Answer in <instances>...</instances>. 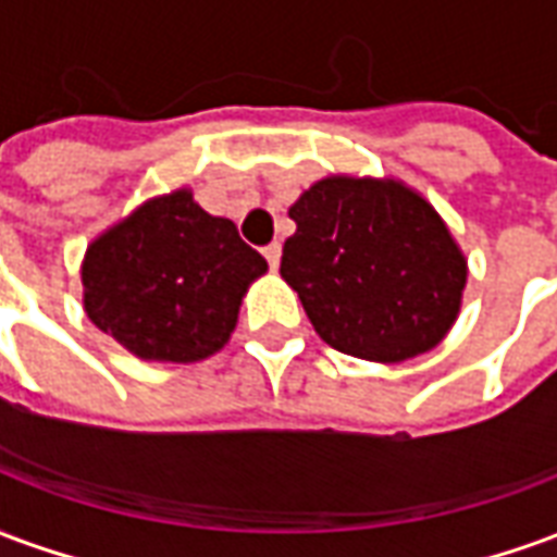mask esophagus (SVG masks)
Instances as JSON below:
<instances>
[{
	"instance_id": "1",
	"label": "esophagus",
	"mask_w": 557,
	"mask_h": 557,
	"mask_svg": "<svg viewBox=\"0 0 557 557\" xmlns=\"http://www.w3.org/2000/svg\"><path fill=\"white\" fill-rule=\"evenodd\" d=\"M262 253H265L268 265L277 268V265H280V253H283V247H280V242H271V244H268V247H265V250H262Z\"/></svg>"
}]
</instances>
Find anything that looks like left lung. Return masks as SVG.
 <instances>
[{"label":"left lung","instance_id":"left-lung-1","mask_svg":"<svg viewBox=\"0 0 557 557\" xmlns=\"http://www.w3.org/2000/svg\"><path fill=\"white\" fill-rule=\"evenodd\" d=\"M280 274L343 355L399 363L438 346L468 265L438 211L394 178L331 175L289 208Z\"/></svg>","mask_w":557,"mask_h":557}]
</instances>
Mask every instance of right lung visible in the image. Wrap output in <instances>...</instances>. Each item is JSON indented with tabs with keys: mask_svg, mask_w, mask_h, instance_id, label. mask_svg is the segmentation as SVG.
<instances>
[{
	"mask_svg": "<svg viewBox=\"0 0 557 557\" xmlns=\"http://www.w3.org/2000/svg\"><path fill=\"white\" fill-rule=\"evenodd\" d=\"M268 262L235 223L182 187L98 235L83 259V307L143 361L194 363L223 349L247 286Z\"/></svg>",
	"mask_w": 557,
	"mask_h": 557,
	"instance_id": "add662e5",
	"label": "right lung"
}]
</instances>
